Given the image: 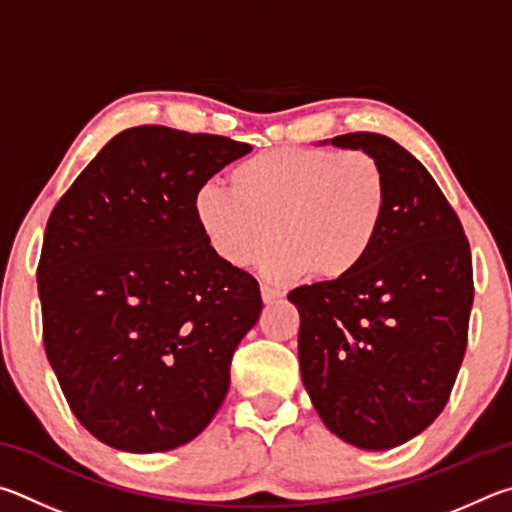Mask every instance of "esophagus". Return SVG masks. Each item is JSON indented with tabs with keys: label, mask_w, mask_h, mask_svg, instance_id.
<instances>
[{
	"label": "esophagus",
	"mask_w": 512,
	"mask_h": 512,
	"mask_svg": "<svg viewBox=\"0 0 512 512\" xmlns=\"http://www.w3.org/2000/svg\"><path fill=\"white\" fill-rule=\"evenodd\" d=\"M261 297H263V303H267V306H270V303H274L276 299L283 297V292L270 288V285H261Z\"/></svg>",
	"instance_id": "esophagus-1"
}]
</instances>
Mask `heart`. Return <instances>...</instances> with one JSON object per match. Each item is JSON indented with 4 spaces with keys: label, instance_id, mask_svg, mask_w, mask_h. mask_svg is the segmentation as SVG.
<instances>
[{
    "label": "heart",
    "instance_id": "heart-1",
    "mask_svg": "<svg viewBox=\"0 0 512 512\" xmlns=\"http://www.w3.org/2000/svg\"><path fill=\"white\" fill-rule=\"evenodd\" d=\"M229 188L204 184L193 218L206 247L233 270L256 263L270 281L308 274L342 281L360 270L389 209V179L364 150L272 148L229 173Z\"/></svg>",
    "mask_w": 512,
    "mask_h": 512
}]
</instances>
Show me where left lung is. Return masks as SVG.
Masks as SVG:
<instances>
[{
  "label": "left lung",
  "mask_w": 512,
  "mask_h": 512,
  "mask_svg": "<svg viewBox=\"0 0 512 512\" xmlns=\"http://www.w3.org/2000/svg\"><path fill=\"white\" fill-rule=\"evenodd\" d=\"M364 150L389 179V209L360 270L288 294L301 317V380L324 425L360 450H391L434 423L461 369L474 299L463 227L427 168L396 141Z\"/></svg>",
  "instance_id": "obj_1"
}]
</instances>
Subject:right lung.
<instances>
[{
  "instance_id": "right-lung-1",
  "label": "right lung",
  "mask_w": 512,
  "mask_h": 512,
  "mask_svg": "<svg viewBox=\"0 0 512 512\" xmlns=\"http://www.w3.org/2000/svg\"><path fill=\"white\" fill-rule=\"evenodd\" d=\"M249 143L123 130L56 204L38 265L44 351L74 416L121 452H168L211 423L263 310L254 276L206 247L197 188Z\"/></svg>"
}]
</instances>
